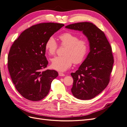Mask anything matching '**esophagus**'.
Returning <instances> with one entry per match:
<instances>
[{"label":"esophagus","instance_id":"1","mask_svg":"<svg viewBox=\"0 0 127 127\" xmlns=\"http://www.w3.org/2000/svg\"><path fill=\"white\" fill-rule=\"evenodd\" d=\"M59 76H65L64 75V73H63V72H59Z\"/></svg>","mask_w":127,"mask_h":127}]
</instances>
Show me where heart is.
Masks as SVG:
<instances>
[{"instance_id": "heart-1", "label": "heart", "mask_w": 127, "mask_h": 127, "mask_svg": "<svg viewBox=\"0 0 127 127\" xmlns=\"http://www.w3.org/2000/svg\"><path fill=\"white\" fill-rule=\"evenodd\" d=\"M60 45L65 48L64 56L56 57L52 59V68L59 71H64L74 63H82L85 59L89 49V43L85 39H79L78 35L70 32L62 33L59 36ZM58 43L53 36L46 41L45 48L49 55H54L58 49Z\"/></svg>"}]
</instances>
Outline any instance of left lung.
Masks as SVG:
<instances>
[{
    "mask_svg": "<svg viewBox=\"0 0 127 127\" xmlns=\"http://www.w3.org/2000/svg\"><path fill=\"white\" fill-rule=\"evenodd\" d=\"M66 28L82 31L89 41L90 53L78 69L71 74L74 79L71 91L78 99H92L109 83L114 63L112 48L104 33L92 23H77Z\"/></svg>",
    "mask_w": 127,
    "mask_h": 127,
    "instance_id": "8db88e82",
    "label": "left lung"
}]
</instances>
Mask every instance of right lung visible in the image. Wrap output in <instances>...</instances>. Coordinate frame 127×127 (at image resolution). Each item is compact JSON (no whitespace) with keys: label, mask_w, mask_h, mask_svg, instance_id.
<instances>
[{"label":"right lung","mask_w":127,"mask_h":127,"mask_svg":"<svg viewBox=\"0 0 127 127\" xmlns=\"http://www.w3.org/2000/svg\"><path fill=\"white\" fill-rule=\"evenodd\" d=\"M64 26L55 23L33 25L24 31L11 46L7 63L10 77L19 93L29 100L44 98L52 80L58 76L55 70H42L48 64L45 56L46 41Z\"/></svg>","instance_id":"right-lung-1"}]
</instances>
